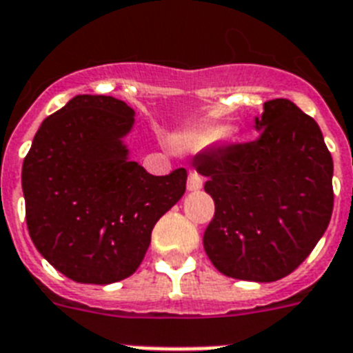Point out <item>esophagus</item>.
<instances>
[{
  "mask_svg": "<svg viewBox=\"0 0 353 353\" xmlns=\"http://www.w3.org/2000/svg\"><path fill=\"white\" fill-rule=\"evenodd\" d=\"M186 186H188V192H197L203 188V179H201V176H197L195 172H192L190 176H188V183H186Z\"/></svg>",
  "mask_w": 353,
  "mask_h": 353,
  "instance_id": "esophagus-1",
  "label": "esophagus"
}]
</instances>
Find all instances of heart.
<instances>
[{
  "label": "heart",
  "mask_w": 353,
  "mask_h": 353,
  "mask_svg": "<svg viewBox=\"0 0 353 353\" xmlns=\"http://www.w3.org/2000/svg\"><path fill=\"white\" fill-rule=\"evenodd\" d=\"M232 132L230 125H203L179 136L177 147L183 152H201L213 145L221 143Z\"/></svg>",
  "instance_id": "obj_1"
}]
</instances>
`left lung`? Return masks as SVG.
<instances>
[{
    "label": "left lung",
    "mask_w": 353,
    "mask_h": 353,
    "mask_svg": "<svg viewBox=\"0 0 353 353\" xmlns=\"http://www.w3.org/2000/svg\"><path fill=\"white\" fill-rule=\"evenodd\" d=\"M260 136L194 159L215 215L203 236L217 271L276 282L310 254L332 217L334 163L321 129L285 99L263 103Z\"/></svg>",
    "instance_id": "left-lung-1"
}]
</instances>
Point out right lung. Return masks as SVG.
Listing matches in <instances>:
<instances>
[{
    "instance_id": "1",
    "label": "right lung",
    "mask_w": 353,
    "mask_h": 353,
    "mask_svg": "<svg viewBox=\"0 0 353 353\" xmlns=\"http://www.w3.org/2000/svg\"><path fill=\"white\" fill-rule=\"evenodd\" d=\"M134 109L77 94L41 123L23 161L28 233L44 259L79 283L120 282L140 268L150 233L181 199L186 170L152 176L131 161Z\"/></svg>"
}]
</instances>
